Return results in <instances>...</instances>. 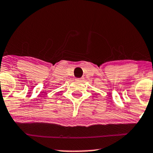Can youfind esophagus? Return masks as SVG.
Segmentation results:
<instances>
[{"instance_id": "1", "label": "esophagus", "mask_w": 153, "mask_h": 153, "mask_svg": "<svg viewBox=\"0 0 153 153\" xmlns=\"http://www.w3.org/2000/svg\"><path fill=\"white\" fill-rule=\"evenodd\" d=\"M77 80H82V78H78Z\"/></svg>"}]
</instances>
